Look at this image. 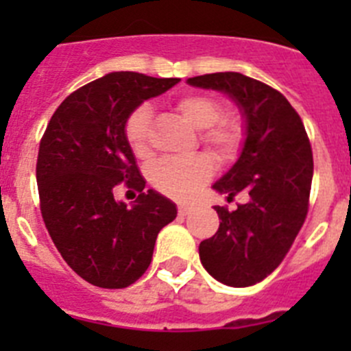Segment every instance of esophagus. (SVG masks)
Listing matches in <instances>:
<instances>
[{
	"mask_svg": "<svg viewBox=\"0 0 351 351\" xmlns=\"http://www.w3.org/2000/svg\"><path fill=\"white\" fill-rule=\"evenodd\" d=\"M191 206L188 204H179V216H186V214H190Z\"/></svg>",
	"mask_w": 351,
	"mask_h": 351,
	"instance_id": "34e87169",
	"label": "esophagus"
}]
</instances>
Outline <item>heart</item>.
<instances>
[{"mask_svg":"<svg viewBox=\"0 0 351 351\" xmlns=\"http://www.w3.org/2000/svg\"><path fill=\"white\" fill-rule=\"evenodd\" d=\"M176 108L191 126L202 130L200 138L219 160H230L235 156L243 141V130L232 117H219L221 105L218 100L207 95H186L179 98ZM149 105L135 108L125 123V138L133 154L138 158H145L149 154ZM213 160L207 154L169 158L158 161L149 172V178L165 195L186 198L207 182L213 176Z\"/></svg>","mask_w":351,"mask_h":351,"instance_id":"obj_1","label":"heart"}]
</instances>
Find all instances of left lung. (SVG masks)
<instances>
[{
	"label": "left lung",
	"instance_id": "1",
	"mask_svg": "<svg viewBox=\"0 0 351 351\" xmlns=\"http://www.w3.org/2000/svg\"><path fill=\"white\" fill-rule=\"evenodd\" d=\"M190 86L225 93L244 121L237 161L213 184L235 210L214 207L219 228L198 246L204 269L228 287H251L267 278L295 241L308 214L313 153L295 108L280 91L237 71L188 79Z\"/></svg>",
	"mask_w": 351,
	"mask_h": 351
}]
</instances>
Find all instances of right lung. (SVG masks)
Instances as JSON below:
<instances>
[{"label": "right lung", "mask_w": 351, "mask_h": 351, "mask_svg": "<svg viewBox=\"0 0 351 351\" xmlns=\"http://www.w3.org/2000/svg\"><path fill=\"white\" fill-rule=\"evenodd\" d=\"M179 79L112 71L64 98L40 142V209L52 243L77 274L100 288H126L147 271L160 230L178 216L145 179L125 138L130 114ZM139 191L132 208L113 198Z\"/></svg>", "instance_id": "right-lung-1"}]
</instances>
